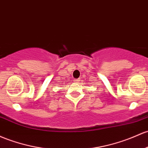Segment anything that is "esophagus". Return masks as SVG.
Segmentation results:
<instances>
[{
	"instance_id": "1",
	"label": "esophagus",
	"mask_w": 148,
	"mask_h": 148,
	"mask_svg": "<svg viewBox=\"0 0 148 148\" xmlns=\"http://www.w3.org/2000/svg\"><path fill=\"white\" fill-rule=\"evenodd\" d=\"M74 82H75L76 83L79 82V79H75V80H74Z\"/></svg>"
}]
</instances>
